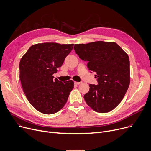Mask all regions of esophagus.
I'll return each instance as SVG.
<instances>
[{
    "label": "esophagus",
    "mask_w": 151,
    "mask_h": 151,
    "mask_svg": "<svg viewBox=\"0 0 151 151\" xmlns=\"http://www.w3.org/2000/svg\"><path fill=\"white\" fill-rule=\"evenodd\" d=\"M74 83L76 84V85H80L81 83V82H74Z\"/></svg>",
    "instance_id": "obj_1"
}]
</instances>
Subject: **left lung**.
I'll return each instance as SVG.
<instances>
[{
	"label": "left lung",
	"mask_w": 151,
	"mask_h": 151,
	"mask_svg": "<svg viewBox=\"0 0 151 151\" xmlns=\"http://www.w3.org/2000/svg\"><path fill=\"white\" fill-rule=\"evenodd\" d=\"M74 49L97 78L98 85L90 84L89 91L84 95L86 103L96 112L111 111L121 102L130 85L127 54L116 42L102 41L76 44Z\"/></svg>",
	"instance_id": "left-lung-1"
}]
</instances>
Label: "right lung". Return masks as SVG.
I'll return each instance as SVG.
<instances>
[{
	"label": "right lung",
	"instance_id": "obj_1",
	"mask_svg": "<svg viewBox=\"0 0 151 151\" xmlns=\"http://www.w3.org/2000/svg\"><path fill=\"white\" fill-rule=\"evenodd\" d=\"M74 44L44 42L33 44L21 58L19 78L27 99L38 111L51 114L63 108L74 88L72 81L54 78Z\"/></svg>",
	"mask_w": 151,
	"mask_h": 151
}]
</instances>
